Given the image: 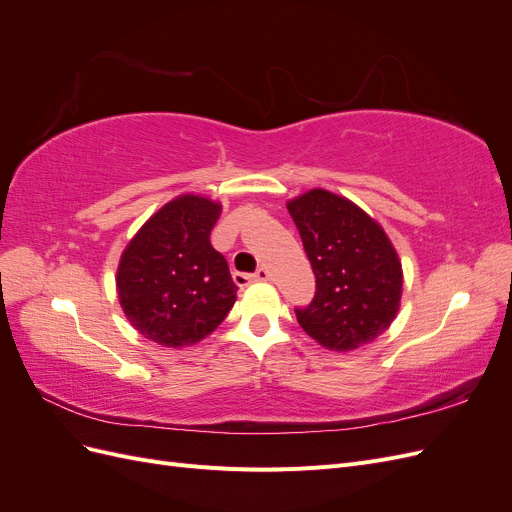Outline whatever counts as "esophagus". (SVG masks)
I'll use <instances>...</instances> for the list:
<instances>
[{
	"mask_svg": "<svg viewBox=\"0 0 512 512\" xmlns=\"http://www.w3.org/2000/svg\"><path fill=\"white\" fill-rule=\"evenodd\" d=\"M269 271L265 267H260L254 275H245V273H232V280L235 284H245V282H267L269 280Z\"/></svg>",
	"mask_w": 512,
	"mask_h": 512,
	"instance_id": "obj_1",
	"label": "esophagus"
}]
</instances>
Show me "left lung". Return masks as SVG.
<instances>
[{
	"mask_svg": "<svg viewBox=\"0 0 512 512\" xmlns=\"http://www.w3.org/2000/svg\"><path fill=\"white\" fill-rule=\"evenodd\" d=\"M316 275L294 307L303 331L329 350H354L389 329L401 299V262L384 230L350 200L312 190L288 203Z\"/></svg>",
	"mask_w": 512,
	"mask_h": 512,
	"instance_id": "8db88e82",
	"label": "left lung"
}]
</instances>
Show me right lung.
<instances>
[{
	"label": "right lung",
	"instance_id": "add662e5",
	"mask_svg": "<svg viewBox=\"0 0 512 512\" xmlns=\"http://www.w3.org/2000/svg\"><path fill=\"white\" fill-rule=\"evenodd\" d=\"M220 211L209 198L179 196L151 215L123 252L119 303L151 342L192 346L218 329L235 305L228 262L209 241Z\"/></svg>",
	"mask_w": 512,
	"mask_h": 512
}]
</instances>
